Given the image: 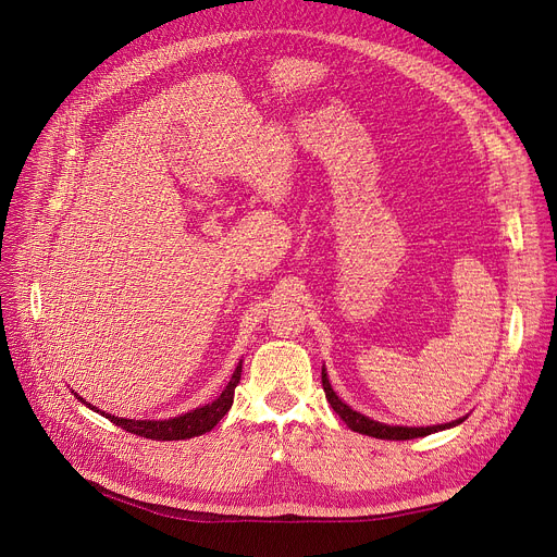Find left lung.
<instances>
[{"mask_svg": "<svg viewBox=\"0 0 557 557\" xmlns=\"http://www.w3.org/2000/svg\"><path fill=\"white\" fill-rule=\"evenodd\" d=\"M322 385L326 392V399L331 404V408L339 414V419L347 423V426L356 433L369 435V437H379V440H414V437H423V435H431V433H440L446 429H454L458 423H462L467 417L454 419L448 423H437V426H389V423L376 421L372 417H364L358 410H354L351 406L344 404L339 396L335 394V389L329 383V374H326V367H322Z\"/></svg>", "mask_w": 557, "mask_h": 557, "instance_id": "8db88e82", "label": "left lung"}]
</instances>
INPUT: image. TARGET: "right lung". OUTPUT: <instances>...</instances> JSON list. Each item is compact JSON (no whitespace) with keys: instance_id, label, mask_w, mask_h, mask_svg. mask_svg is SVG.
<instances>
[{"instance_id":"1","label":"right lung","mask_w":557,"mask_h":557,"mask_svg":"<svg viewBox=\"0 0 557 557\" xmlns=\"http://www.w3.org/2000/svg\"><path fill=\"white\" fill-rule=\"evenodd\" d=\"M240 376H243V360L237 362L235 372L228 381V385L222 389V394L218 396L215 401H210L206 406H199L190 412H183L178 417H170V419H126V417H115V414H109L103 410H97L95 406H90L84 396H78L74 389V396L78 401H82L86 408L99 412L101 417H106L109 421H113L115 426L134 433V435H140V437H147V440H161V442H172V440H190V437H197V435H203L208 431H213L218 426V421L231 410L233 406V394H235V387L237 383H240Z\"/></svg>"}]
</instances>
